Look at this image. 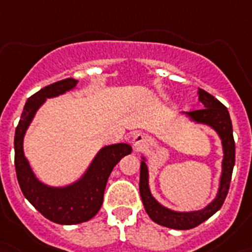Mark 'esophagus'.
Instances as JSON below:
<instances>
[{
    "instance_id": "1",
    "label": "esophagus",
    "mask_w": 252,
    "mask_h": 252,
    "mask_svg": "<svg viewBox=\"0 0 252 252\" xmlns=\"http://www.w3.org/2000/svg\"><path fill=\"white\" fill-rule=\"evenodd\" d=\"M148 142H150V138H148L146 134H143V133H135L132 138L133 147L135 148H142L143 146H146Z\"/></svg>"
}]
</instances>
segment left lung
<instances>
[{
	"label": "left lung",
	"mask_w": 252,
	"mask_h": 252,
	"mask_svg": "<svg viewBox=\"0 0 252 252\" xmlns=\"http://www.w3.org/2000/svg\"><path fill=\"white\" fill-rule=\"evenodd\" d=\"M199 102L202 104L198 110L189 111L185 117L189 118L191 122L196 124H204L211 126L218 134L222 142L223 159L222 172L220 178V187H218L216 198L212 200L207 207L199 211L190 212H176L163 207L153 198L150 190V175L146 163V157L142 156L141 161V176H139V192L143 202L144 209L153 222L168 227L172 229H190L199 226L200 223L211 218L214 213H217L223 205V202L228 194L229 183H231L232 171L235 166V139H233V130H232V122L227 108L220 101H218L214 96L208 94L204 90H198Z\"/></svg>",
	"instance_id": "left-lung-1"
}]
</instances>
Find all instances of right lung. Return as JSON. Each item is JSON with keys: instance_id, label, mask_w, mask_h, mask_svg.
Listing matches in <instances>:
<instances>
[{"instance_id": "right-lung-1", "label": "right lung", "mask_w": 252, "mask_h": 252, "mask_svg": "<svg viewBox=\"0 0 252 252\" xmlns=\"http://www.w3.org/2000/svg\"><path fill=\"white\" fill-rule=\"evenodd\" d=\"M77 84L74 78H65L34 94L26 101L15 130V168L21 191L36 211L58 224H78L95 217L102 205L105 187L114 166L132 152L128 143L105 146L96 153L85 174L65 187H49L35 176L24 153L26 130L45 100L71 91Z\"/></svg>"}]
</instances>
